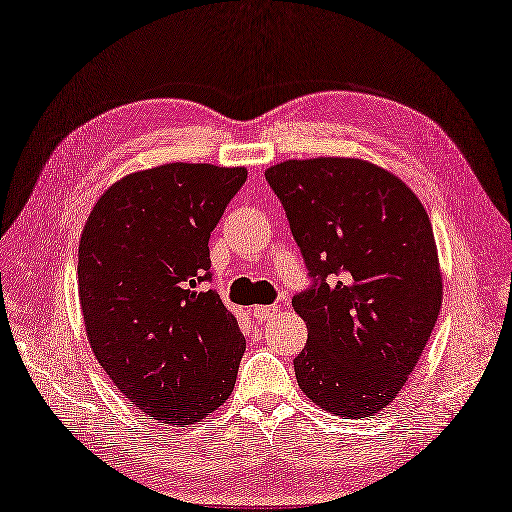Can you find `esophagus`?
Returning a JSON list of instances; mask_svg holds the SVG:
<instances>
[{
    "instance_id": "obj_1",
    "label": "esophagus",
    "mask_w": 512,
    "mask_h": 512,
    "mask_svg": "<svg viewBox=\"0 0 512 512\" xmlns=\"http://www.w3.org/2000/svg\"><path fill=\"white\" fill-rule=\"evenodd\" d=\"M279 307L277 305H257L253 307V318L259 322H266V320H274L279 316Z\"/></svg>"
}]
</instances>
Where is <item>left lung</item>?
Returning a JSON list of instances; mask_svg holds the SVG:
<instances>
[{
  "instance_id": "8db88e82",
  "label": "left lung",
  "mask_w": 512,
  "mask_h": 512,
  "mask_svg": "<svg viewBox=\"0 0 512 512\" xmlns=\"http://www.w3.org/2000/svg\"><path fill=\"white\" fill-rule=\"evenodd\" d=\"M266 179L316 281L292 298L309 331L294 359L300 391L346 419L383 411L415 370L443 300L422 201L359 157L285 160Z\"/></svg>"
}]
</instances>
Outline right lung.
Here are the masks:
<instances>
[{
	"mask_svg": "<svg viewBox=\"0 0 512 512\" xmlns=\"http://www.w3.org/2000/svg\"><path fill=\"white\" fill-rule=\"evenodd\" d=\"M246 168L162 164L99 196L77 251L88 344L129 404L190 426L231 396L246 339L209 279V235Z\"/></svg>",
	"mask_w": 512,
	"mask_h": 512,
	"instance_id": "obj_1",
	"label": "right lung"
}]
</instances>
